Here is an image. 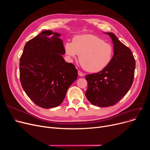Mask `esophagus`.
<instances>
[{"mask_svg": "<svg viewBox=\"0 0 150 150\" xmlns=\"http://www.w3.org/2000/svg\"><path fill=\"white\" fill-rule=\"evenodd\" d=\"M78 75H79L80 76H84V74L81 72V71H80V70H78Z\"/></svg>", "mask_w": 150, "mask_h": 150, "instance_id": "esophagus-1", "label": "esophagus"}]
</instances>
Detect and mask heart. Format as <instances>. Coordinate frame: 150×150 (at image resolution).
I'll return each instance as SVG.
<instances>
[{
  "label": "heart",
  "instance_id": "b5f03b06",
  "mask_svg": "<svg viewBox=\"0 0 150 150\" xmlns=\"http://www.w3.org/2000/svg\"><path fill=\"white\" fill-rule=\"evenodd\" d=\"M64 53L69 59L79 56L82 67L89 72L96 73L105 69L114 56L112 45L92 34L76 36L72 42L64 44Z\"/></svg>",
  "mask_w": 150,
  "mask_h": 150
}]
</instances>
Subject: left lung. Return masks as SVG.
Here are the masks:
<instances>
[{"mask_svg":"<svg viewBox=\"0 0 150 150\" xmlns=\"http://www.w3.org/2000/svg\"><path fill=\"white\" fill-rule=\"evenodd\" d=\"M114 56L105 69L86 75L88 89L86 97L94 106L108 107L116 104L127 93L133 83L136 61L131 50L112 33Z\"/></svg>","mask_w":150,"mask_h":150,"instance_id":"1","label":"left lung"}]
</instances>
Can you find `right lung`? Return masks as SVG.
<instances>
[{"label":"right lung","instance_id":"1","mask_svg":"<svg viewBox=\"0 0 150 150\" xmlns=\"http://www.w3.org/2000/svg\"><path fill=\"white\" fill-rule=\"evenodd\" d=\"M61 34L43 31L24 46L19 62L20 80L27 96L42 108L57 107L77 79L78 70L65 61Z\"/></svg>","mask_w":150,"mask_h":150}]
</instances>
